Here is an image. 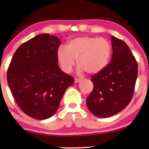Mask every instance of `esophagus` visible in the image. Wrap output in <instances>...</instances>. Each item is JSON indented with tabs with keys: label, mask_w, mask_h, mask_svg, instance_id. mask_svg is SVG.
I'll return each instance as SVG.
<instances>
[{
	"label": "esophagus",
	"mask_w": 149,
	"mask_h": 149,
	"mask_svg": "<svg viewBox=\"0 0 149 149\" xmlns=\"http://www.w3.org/2000/svg\"><path fill=\"white\" fill-rule=\"evenodd\" d=\"M81 81H82V79H78V78H75L74 83H75V84H78V83L81 82Z\"/></svg>",
	"instance_id": "obj_1"
}]
</instances>
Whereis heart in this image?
Returning a JSON list of instances; mask_svg holds the SVG:
<instances>
[{
  "label": "heart",
  "instance_id": "1",
  "mask_svg": "<svg viewBox=\"0 0 149 149\" xmlns=\"http://www.w3.org/2000/svg\"><path fill=\"white\" fill-rule=\"evenodd\" d=\"M111 51L110 42L103 38L78 37L69 40L66 46L58 48L57 58L65 73L72 71L76 59L79 73L86 70L89 74H96L107 66Z\"/></svg>",
  "mask_w": 149,
  "mask_h": 149
}]
</instances>
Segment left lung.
I'll use <instances>...</instances> for the list:
<instances>
[{"label": "left lung", "mask_w": 149, "mask_h": 149, "mask_svg": "<svg viewBox=\"0 0 149 149\" xmlns=\"http://www.w3.org/2000/svg\"><path fill=\"white\" fill-rule=\"evenodd\" d=\"M111 62L100 73L93 75V89L86 98L88 110L99 118H108L128 106L134 94L138 65L128 45L111 37Z\"/></svg>", "instance_id": "obj_1"}]
</instances>
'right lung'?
I'll use <instances>...</instances> for the list:
<instances>
[{
	"instance_id": "obj_1",
	"label": "right lung",
	"mask_w": 149,
	"mask_h": 149,
	"mask_svg": "<svg viewBox=\"0 0 149 149\" xmlns=\"http://www.w3.org/2000/svg\"><path fill=\"white\" fill-rule=\"evenodd\" d=\"M60 43L48 33L38 35L18 47L8 69V84L15 102L36 119L54 115L65 90L74 81L58 65Z\"/></svg>"
}]
</instances>
